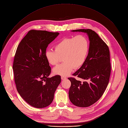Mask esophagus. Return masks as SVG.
I'll use <instances>...</instances> for the list:
<instances>
[{"label": "esophagus", "mask_w": 128, "mask_h": 128, "mask_svg": "<svg viewBox=\"0 0 128 128\" xmlns=\"http://www.w3.org/2000/svg\"><path fill=\"white\" fill-rule=\"evenodd\" d=\"M61 78H62V80H66V77H65V76H62L61 77Z\"/></svg>", "instance_id": "34e87169"}]
</instances>
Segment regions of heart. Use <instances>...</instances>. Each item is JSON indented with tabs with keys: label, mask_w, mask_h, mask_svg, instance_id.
Masks as SVG:
<instances>
[{
	"label": "heart",
	"mask_w": 128,
	"mask_h": 128,
	"mask_svg": "<svg viewBox=\"0 0 128 128\" xmlns=\"http://www.w3.org/2000/svg\"><path fill=\"white\" fill-rule=\"evenodd\" d=\"M55 51L47 50L45 57L47 62L52 66L60 62L62 57L64 62L53 69L55 75L66 76L74 68H79L84 63L89 52V43L84 35L64 38L54 46Z\"/></svg>",
	"instance_id": "1"
}]
</instances>
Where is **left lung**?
<instances>
[{"instance_id": "8db88e82", "label": "left lung", "mask_w": 128, "mask_h": 128, "mask_svg": "<svg viewBox=\"0 0 128 128\" xmlns=\"http://www.w3.org/2000/svg\"><path fill=\"white\" fill-rule=\"evenodd\" d=\"M71 31L85 33L89 37V50L86 60L73 75L89 82L68 78L71 82L68 97L75 106L88 107L100 100L109 84L111 68L109 49L98 35L91 29Z\"/></svg>"}]
</instances>
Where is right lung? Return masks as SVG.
<instances>
[{
	"label": "right lung",
	"instance_id": "obj_1",
	"mask_svg": "<svg viewBox=\"0 0 128 128\" xmlns=\"http://www.w3.org/2000/svg\"><path fill=\"white\" fill-rule=\"evenodd\" d=\"M58 32L30 30L19 43L15 55L13 70L17 90L31 106L43 108L53 100L61 82L60 75L48 77L51 67L45 52Z\"/></svg>",
	"mask_w": 128,
	"mask_h": 128
}]
</instances>
